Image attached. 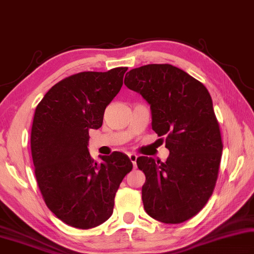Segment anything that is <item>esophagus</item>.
Returning <instances> with one entry per match:
<instances>
[{"mask_svg": "<svg viewBox=\"0 0 254 254\" xmlns=\"http://www.w3.org/2000/svg\"><path fill=\"white\" fill-rule=\"evenodd\" d=\"M128 157H129V159H130V162L132 163V165H134V167L136 166V161H137V155L136 154H132V153H130V154H128Z\"/></svg>", "mask_w": 254, "mask_h": 254, "instance_id": "esophagus-1", "label": "esophagus"}]
</instances>
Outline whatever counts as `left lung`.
<instances>
[{"mask_svg":"<svg viewBox=\"0 0 254 254\" xmlns=\"http://www.w3.org/2000/svg\"><path fill=\"white\" fill-rule=\"evenodd\" d=\"M124 82L150 105L153 130L165 136L170 150L164 163L137 158L146 176L141 189L145 211L163 223H183L207 203L219 175L223 144L210 92L167 64L132 69Z\"/></svg>","mask_w":254,"mask_h":254,"instance_id":"1","label":"left lung"}]
</instances>
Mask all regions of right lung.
<instances>
[{
	"label": "right lung",
	"mask_w": 254,
	"mask_h": 254,
	"mask_svg": "<svg viewBox=\"0 0 254 254\" xmlns=\"http://www.w3.org/2000/svg\"><path fill=\"white\" fill-rule=\"evenodd\" d=\"M126 71L119 66L70 75L35 108L31 129L35 179L49 210L72 228L87 230L108 220L116 192L132 170L126 154L100 156L99 164L88 150L89 130L101 127Z\"/></svg>",
	"instance_id": "right-lung-1"
}]
</instances>
